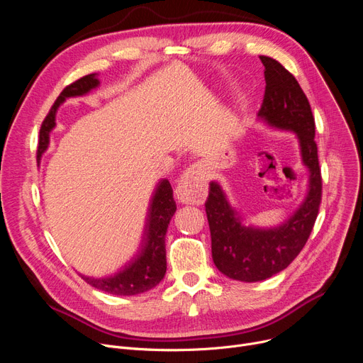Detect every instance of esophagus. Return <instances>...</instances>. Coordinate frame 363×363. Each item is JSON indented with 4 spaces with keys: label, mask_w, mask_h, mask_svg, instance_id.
<instances>
[{
    "label": "esophagus",
    "mask_w": 363,
    "mask_h": 363,
    "mask_svg": "<svg viewBox=\"0 0 363 363\" xmlns=\"http://www.w3.org/2000/svg\"><path fill=\"white\" fill-rule=\"evenodd\" d=\"M208 172L203 164L189 166L177 186V199L186 204H203L207 197Z\"/></svg>",
    "instance_id": "esophagus-1"
}]
</instances>
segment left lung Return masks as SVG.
Returning a JSON list of instances; mask_svg holds the SVG:
<instances>
[{
  "label": "left lung",
  "mask_w": 363,
  "mask_h": 363,
  "mask_svg": "<svg viewBox=\"0 0 363 363\" xmlns=\"http://www.w3.org/2000/svg\"><path fill=\"white\" fill-rule=\"evenodd\" d=\"M260 60L264 66L266 86L257 116L275 128L297 133L301 159L311 175L306 200L287 222L272 230L241 225L219 184L211 182L206 213L213 262L223 275L244 282L271 278L298 256L313 230L322 199L315 118L306 94L279 62L268 55H260Z\"/></svg>",
  "instance_id": "8db88e82"
}]
</instances>
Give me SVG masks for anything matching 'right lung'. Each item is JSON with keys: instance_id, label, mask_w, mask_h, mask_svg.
<instances>
[{"instance_id": "right-lung-1", "label": "right lung", "mask_w": 363, "mask_h": 363, "mask_svg": "<svg viewBox=\"0 0 363 363\" xmlns=\"http://www.w3.org/2000/svg\"><path fill=\"white\" fill-rule=\"evenodd\" d=\"M99 85V79L95 73L82 76L81 79L67 85L57 100L54 101L47 118L44 119L40 129V141H38L36 156L40 160L43 152L48 147L50 130L54 128L55 110L67 97H76L84 95L92 88ZM177 212V203L174 200V191L167 179L162 181L151 199L147 225L144 231V240L141 245V252L137 255L125 269L110 278H89L82 277L85 282L100 291H106L114 296H135L145 293L163 279L166 274V244L164 237L167 233L169 222Z\"/></svg>"}]
</instances>
